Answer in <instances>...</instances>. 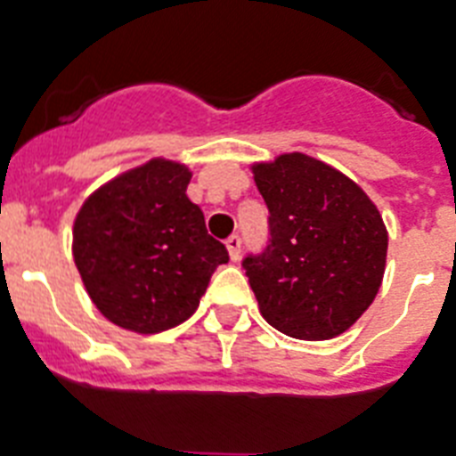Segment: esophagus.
I'll list each match as a JSON object with an SVG mask.
<instances>
[{"label":"esophagus","mask_w":456,"mask_h":456,"mask_svg":"<svg viewBox=\"0 0 456 456\" xmlns=\"http://www.w3.org/2000/svg\"><path fill=\"white\" fill-rule=\"evenodd\" d=\"M227 250H229V257H232V262H236V259L240 257V236H229Z\"/></svg>","instance_id":"34e87169"}]
</instances>
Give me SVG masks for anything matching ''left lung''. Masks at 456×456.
I'll return each mask as SVG.
<instances>
[{
	"label": "left lung",
	"instance_id": "1",
	"mask_svg": "<svg viewBox=\"0 0 456 456\" xmlns=\"http://www.w3.org/2000/svg\"><path fill=\"white\" fill-rule=\"evenodd\" d=\"M250 169L271 213V243L243 262L259 313L292 338H336L382 285L389 239L380 210L352 178L305 152Z\"/></svg>",
	"mask_w": 456,
	"mask_h": 456
}]
</instances>
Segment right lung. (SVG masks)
<instances>
[{
  "label": "right lung",
  "instance_id": "1",
  "mask_svg": "<svg viewBox=\"0 0 456 456\" xmlns=\"http://www.w3.org/2000/svg\"><path fill=\"white\" fill-rule=\"evenodd\" d=\"M192 171L152 157L83 201L74 220L76 269L97 311L134 334H159L199 308L227 248L187 197Z\"/></svg>",
  "mask_w": 456,
  "mask_h": 456
}]
</instances>
